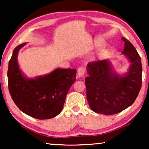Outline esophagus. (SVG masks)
Masks as SVG:
<instances>
[{"mask_svg": "<svg viewBox=\"0 0 149 149\" xmlns=\"http://www.w3.org/2000/svg\"><path fill=\"white\" fill-rule=\"evenodd\" d=\"M85 74V69L83 67H79L77 70V74L79 77H83V75Z\"/></svg>", "mask_w": 149, "mask_h": 149, "instance_id": "34e87169", "label": "esophagus"}]
</instances>
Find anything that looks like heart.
I'll return each instance as SVG.
<instances>
[{"instance_id": "obj_1", "label": "heart", "mask_w": 149, "mask_h": 149, "mask_svg": "<svg viewBox=\"0 0 149 149\" xmlns=\"http://www.w3.org/2000/svg\"><path fill=\"white\" fill-rule=\"evenodd\" d=\"M104 44H105L104 40L102 39H97L96 40V42H95V45H96V47H101L104 45ZM109 53L110 52L109 49H102L100 52H99L98 55H97V58H98L99 60L104 59L106 57L109 56Z\"/></svg>"}]
</instances>
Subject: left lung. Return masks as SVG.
<instances>
[{"instance_id": "obj_1", "label": "left lung", "mask_w": 149, "mask_h": 149, "mask_svg": "<svg viewBox=\"0 0 149 149\" xmlns=\"http://www.w3.org/2000/svg\"><path fill=\"white\" fill-rule=\"evenodd\" d=\"M121 39L125 42L122 54L130 63L125 73L116 72L110 60L87 65V99L89 107L96 113L111 115L120 113L134 102L141 89V58L129 40L124 37Z\"/></svg>"}]
</instances>
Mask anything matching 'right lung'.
<instances>
[{
  "instance_id": "add662e5",
  "label": "right lung",
  "mask_w": 149,
  "mask_h": 149,
  "mask_svg": "<svg viewBox=\"0 0 149 149\" xmlns=\"http://www.w3.org/2000/svg\"><path fill=\"white\" fill-rule=\"evenodd\" d=\"M26 43L14 49L9 62V93L16 106L26 115L38 119L56 117L62 111L68 91L76 81V69L58 68L49 74L28 78L22 72L18 53Z\"/></svg>"
}]
</instances>
